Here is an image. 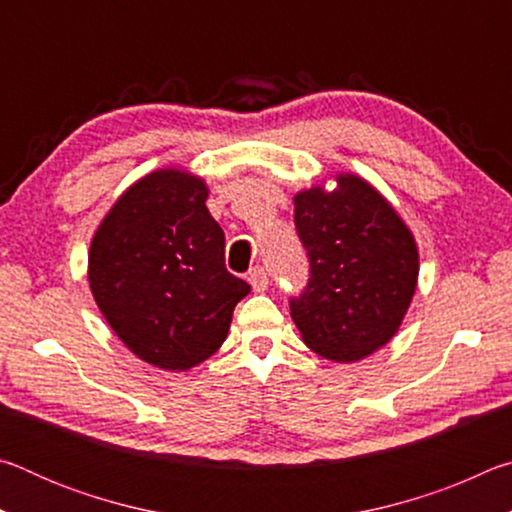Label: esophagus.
Here are the masks:
<instances>
[{
	"instance_id": "34e87169",
	"label": "esophagus",
	"mask_w": 512,
	"mask_h": 512,
	"mask_svg": "<svg viewBox=\"0 0 512 512\" xmlns=\"http://www.w3.org/2000/svg\"><path fill=\"white\" fill-rule=\"evenodd\" d=\"M248 280H250V284H253V289L257 293H262V291L268 289V275H266V271H264L262 266H255L253 271H250Z\"/></svg>"
}]
</instances>
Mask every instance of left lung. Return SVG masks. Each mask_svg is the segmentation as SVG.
Instances as JSON below:
<instances>
[{"label":"left lung","instance_id":"8db88e82","mask_svg":"<svg viewBox=\"0 0 512 512\" xmlns=\"http://www.w3.org/2000/svg\"><path fill=\"white\" fill-rule=\"evenodd\" d=\"M296 196L293 221L309 259L307 287L289 300L302 341L350 363L393 339L418 282V248L400 216L357 176Z\"/></svg>","mask_w":512,"mask_h":512}]
</instances>
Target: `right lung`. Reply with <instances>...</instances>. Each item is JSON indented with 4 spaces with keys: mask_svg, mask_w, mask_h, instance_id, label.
<instances>
[{
    "mask_svg": "<svg viewBox=\"0 0 512 512\" xmlns=\"http://www.w3.org/2000/svg\"><path fill=\"white\" fill-rule=\"evenodd\" d=\"M207 187L162 169L128 189L92 239V296L115 334L146 363L187 370L221 348L250 284L225 268V235Z\"/></svg>",
    "mask_w": 512,
    "mask_h": 512,
    "instance_id": "right-lung-1",
    "label": "right lung"
}]
</instances>
